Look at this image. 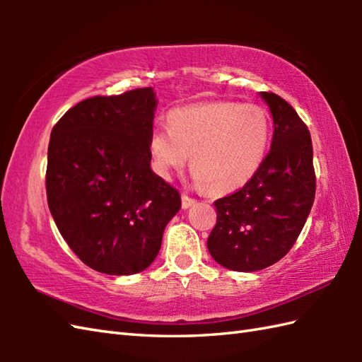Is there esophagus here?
Wrapping results in <instances>:
<instances>
[{
    "mask_svg": "<svg viewBox=\"0 0 362 362\" xmlns=\"http://www.w3.org/2000/svg\"><path fill=\"white\" fill-rule=\"evenodd\" d=\"M194 204H196L194 199H191V197L187 196V194H182V209H183V210L189 209V206L194 205Z\"/></svg>",
    "mask_w": 362,
    "mask_h": 362,
    "instance_id": "obj_1",
    "label": "esophagus"
}]
</instances>
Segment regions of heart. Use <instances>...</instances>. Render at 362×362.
Here are the masks:
<instances>
[{
  "label": "heart",
  "mask_w": 362,
  "mask_h": 362,
  "mask_svg": "<svg viewBox=\"0 0 362 362\" xmlns=\"http://www.w3.org/2000/svg\"><path fill=\"white\" fill-rule=\"evenodd\" d=\"M168 129L151 130V166L161 179H171L189 152L196 185L211 193L244 187L263 165L271 140V118L257 104L209 101L179 107L166 115Z\"/></svg>",
  "instance_id": "heart-1"
}]
</instances>
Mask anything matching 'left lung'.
<instances>
[{
  "instance_id": "8db88e82",
  "label": "left lung",
  "mask_w": 362,
  "mask_h": 362,
  "mask_svg": "<svg viewBox=\"0 0 362 362\" xmlns=\"http://www.w3.org/2000/svg\"><path fill=\"white\" fill-rule=\"evenodd\" d=\"M258 95L272 115L271 151L240 191L214 202L218 221L206 241L213 259L236 272L261 271L286 255L316 194L308 127L279 95Z\"/></svg>"
}]
</instances>
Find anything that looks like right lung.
<instances>
[{"instance_id": "right-lung-1", "label": "right lung", "mask_w": 362, "mask_h": 362, "mask_svg": "<svg viewBox=\"0 0 362 362\" xmlns=\"http://www.w3.org/2000/svg\"><path fill=\"white\" fill-rule=\"evenodd\" d=\"M152 87L76 104L48 146V206L70 249L107 275L152 264L182 202L151 169L148 140L157 110Z\"/></svg>"}]
</instances>
